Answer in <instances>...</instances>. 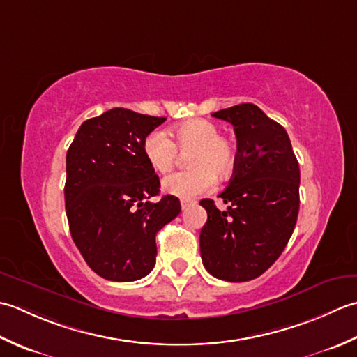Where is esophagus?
Returning <instances> with one entry per match:
<instances>
[{
	"label": "esophagus",
	"mask_w": 357,
	"mask_h": 357,
	"mask_svg": "<svg viewBox=\"0 0 357 357\" xmlns=\"http://www.w3.org/2000/svg\"><path fill=\"white\" fill-rule=\"evenodd\" d=\"M180 203H181V209H186L189 206L195 205V203H197V200H194V199H181Z\"/></svg>",
	"instance_id": "obj_1"
}]
</instances>
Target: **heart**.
I'll use <instances>...</instances> for the list:
<instances>
[{"label": "heart", "mask_w": 357, "mask_h": 357, "mask_svg": "<svg viewBox=\"0 0 357 357\" xmlns=\"http://www.w3.org/2000/svg\"><path fill=\"white\" fill-rule=\"evenodd\" d=\"M219 126L205 119L181 121L171 129L172 138L162 129L152 130L143 142V152L152 169L168 172L177 163L180 151L187 152L185 171L165 177V192L180 199H192L215 186L217 174L227 177L236 165L237 149L228 137L219 134Z\"/></svg>", "instance_id": "1"}]
</instances>
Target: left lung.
Segmentation results:
<instances>
[{"label": "left lung", "mask_w": 357, "mask_h": 357, "mask_svg": "<svg viewBox=\"0 0 357 357\" xmlns=\"http://www.w3.org/2000/svg\"><path fill=\"white\" fill-rule=\"evenodd\" d=\"M231 123L237 158L227 189L219 195L228 208L203 199L208 220L200 231L203 265L214 278L248 282L279 259L299 214L301 169L289 137L278 121L252 103L214 112Z\"/></svg>", "instance_id": "left-lung-1"}]
</instances>
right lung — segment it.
Wrapping results in <instances>:
<instances>
[{"label": "right lung", "mask_w": 357, "mask_h": 357, "mask_svg": "<svg viewBox=\"0 0 357 357\" xmlns=\"http://www.w3.org/2000/svg\"><path fill=\"white\" fill-rule=\"evenodd\" d=\"M165 117L125 107L86 120L66 155L64 200L70 236L86 264L101 278L132 282L155 265V236L180 214V202L160 192L143 152Z\"/></svg>", "instance_id": "right-lung-1"}]
</instances>
